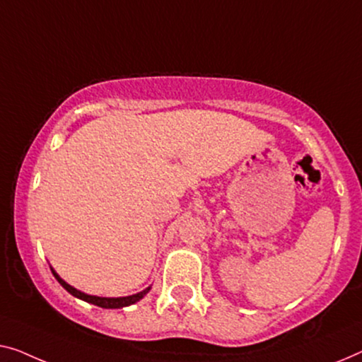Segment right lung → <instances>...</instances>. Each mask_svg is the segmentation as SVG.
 Returning a JSON list of instances; mask_svg holds the SVG:
<instances>
[{"instance_id":"right-lung-1","label":"right lung","mask_w":362,"mask_h":362,"mask_svg":"<svg viewBox=\"0 0 362 362\" xmlns=\"http://www.w3.org/2000/svg\"><path fill=\"white\" fill-rule=\"evenodd\" d=\"M52 273H53V276H55V278L58 279V283H60V284L63 286V288L68 291L69 294H73L74 298H79V299H83V300H86V302H90V304H94V305L104 307V309H120V307L132 305V304H134V302H138L139 299H143L144 294L149 293V289H151V286H149V288L141 291V293L133 294V296H127V298H99V296H89V294L81 293V291L74 289L73 286H69L68 283H64L63 279H62L60 276H58V274H57L55 272H53V269H52Z\"/></svg>"}]
</instances>
